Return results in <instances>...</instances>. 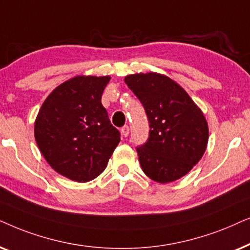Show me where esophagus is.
Instances as JSON below:
<instances>
[{
  "mask_svg": "<svg viewBox=\"0 0 250 250\" xmlns=\"http://www.w3.org/2000/svg\"><path fill=\"white\" fill-rule=\"evenodd\" d=\"M121 134L123 137H127V136L129 135V127L128 125H123V127L121 128Z\"/></svg>",
  "mask_w": 250,
  "mask_h": 250,
  "instance_id": "obj_1",
  "label": "esophagus"
}]
</instances>
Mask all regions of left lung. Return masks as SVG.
I'll use <instances>...</instances> for the list:
<instances>
[{
  "label": "left lung",
  "mask_w": 250,
  "mask_h": 250,
  "mask_svg": "<svg viewBox=\"0 0 250 250\" xmlns=\"http://www.w3.org/2000/svg\"><path fill=\"white\" fill-rule=\"evenodd\" d=\"M149 123L148 138L137 146L146 176L158 183L183 177L200 161L207 147L208 125L201 109L181 85L158 73L125 76Z\"/></svg>",
  "instance_id": "obj_1"
}]
</instances>
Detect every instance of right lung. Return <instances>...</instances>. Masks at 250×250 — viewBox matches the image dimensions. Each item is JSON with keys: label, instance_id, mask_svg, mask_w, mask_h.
Instances as JSON below:
<instances>
[{"label": "right lung", "instance_id": "1", "mask_svg": "<svg viewBox=\"0 0 250 250\" xmlns=\"http://www.w3.org/2000/svg\"><path fill=\"white\" fill-rule=\"evenodd\" d=\"M109 76H76L48 96L35 121L36 143L58 174L85 183L105 170L120 142L102 95Z\"/></svg>", "mask_w": 250, "mask_h": 250}]
</instances>
